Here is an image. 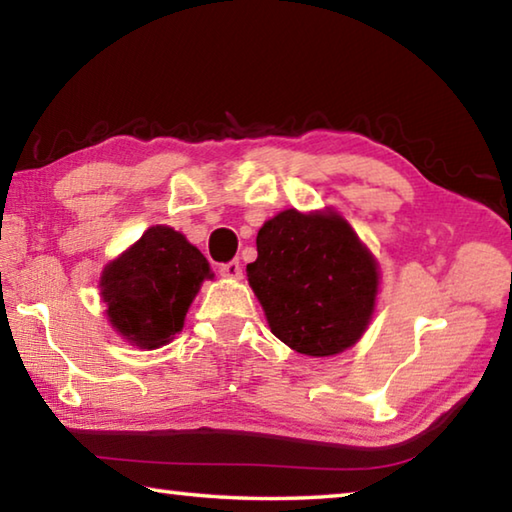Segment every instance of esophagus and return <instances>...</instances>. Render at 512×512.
I'll return each mask as SVG.
<instances>
[{"label": "esophagus", "instance_id": "1", "mask_svg": "<svg viewBox=\"0 0 512 512\" xmlns=\"http://www.w3.org/2000/svg\"><path fill=\"white\" fill-rule=\"evenodd\" d=\"M220 274L226 276V279H240V276H242L240 261H229V263L220 265Z\"/></svg>", "mask_w": 512, "mask_h": 512}]
</instances>
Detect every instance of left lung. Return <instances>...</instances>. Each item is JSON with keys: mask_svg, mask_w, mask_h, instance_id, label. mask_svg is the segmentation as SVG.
I'll return each mask as SVG.
<instances>
[{"mask_svg": "<svg viewBox=\"0 0 512 512\" xmlns=\"http://www.w3.org/2000/svg\"><path fill=\"white\" fill-rule=\"evenodd\" d=\"M256 249L249 286L276 338L306 356L354 345L374 311L379 272L338 213L283 211L258 231Z\"/></svg>", "mask_w": 512, "mask_h": 512, "instance_id": "left-lung-1", "label": "left lung"}]
</instances>
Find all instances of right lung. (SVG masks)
Returning <instances> with one entry per match:
<instances>
[{
    "label": "right lung",
    "mask_w": 512,
    "mask_h": 512,
    "mask_svg": "<svg viewBox=\"0 0 512 512\" xmlns=\"http://www.w3.org/2000/svg\"><path fill=\"white\" fill-rule=\"evenodd\" d=\"M211 267L170 226H152L106 267L102 297L108 320L133 345L154 349L181 331L188 306Z\"/></svg>",
    "instance_id": "1"
}]
</instances>
